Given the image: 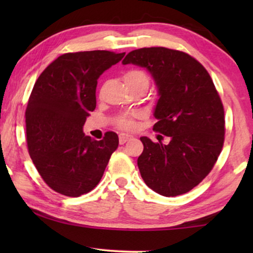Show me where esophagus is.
I'll return each instance as SVG.
<instances>
[{"mask_svg": "<svg viewBox=\"0 0 253 253\" xmlns=\"http://www.w3.org/2000/svg\"><path fill=\"white\" fill-rule=\"evenodd\" d=\"M119 137H120V144H121V145L126 144L127 140L131 139L130 134H126V133H120Z\"/></svg>", "mask_w": 253, "mask_h": 253, "instance_id": "34e87169", "label": "esophagus"}]
</instances>
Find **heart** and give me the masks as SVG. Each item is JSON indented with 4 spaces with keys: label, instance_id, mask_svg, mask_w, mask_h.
<instances>
[{
    "label": "heart",
    "instance_id": "1",
    "mask_svg": "<svg viewBox=\"0 0 253 253\" xmlns=\"http://www.w3.org/2000/svg\"><path fill=\"white\" fill-rule=\"evenodd\" d=\"M124 81H126V85L129 87H133V86L139 84H147L148 85V77L144 71L138 70V69H132V70L126 71L124 74ZM117 126L123 127V129H131L132 127V121L130 117L122 116L117 120Z\"/></svg>",
    "mask_w": 253,
    "mask_h": 253
}]
</instances>
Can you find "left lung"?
<instances>
[{"instance_id": "obj_1", "label": "left lung", "mask_w": 253, "mask_h": 253, "mask_svg": "<svg viewBox=\"0 0 253 253\" xmlns=\"http://www.w3.org/2000/svg\"><path fill=\"white\" fill-rule=\"evenodd\" d=\"M122 63L152 75L159 94L153 130L170 138L167 145L140 138L141 177L161 196L189 192L212 170L223 146L224 110L212 78L189 54L165 47L132 50Z\"/></svg>"}]
</instances>
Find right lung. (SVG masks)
<instances>
[{
    "label": "right lung",
    "instance_id": "add662e5",
    "mask_svg": "<svg viewBox=\"0 0 253 253\" xmlns=\"http://www.w3.org/2000/svg\"><path fill=\"white\" fill-rule=\"evenodd\" d=\"M126 53L91 50L61 55L37 79L25 112L29 153L46 184L79 197L98 185L119 146L113 131L101 140L83 132L95 109L98 79Z\"/></svg>",
    "mask_w": 253,
    "mask_h": 253
}]
</instances>
